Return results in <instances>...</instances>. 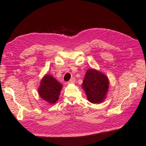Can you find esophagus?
I'll return each instance as SVG.
<instances>
[{
    "instance_id": "1",
    "label": "esophagus",
    "mask_w": 146,
    "mask_h": 146,
    "mask_svg": "<svg viewBox=\"0 0 146 146\" xmlns=\"http://www.w3.org/2000/svg\"><path fill=\"white\" fill-rule=\"evenodd\" d=\"M75 80H76V79L75 78H71V79H70V80L69 82H68V83H74V82H75Z\"/></svg>"
}]
</instances>
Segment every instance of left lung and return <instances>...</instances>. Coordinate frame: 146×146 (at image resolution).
I'll return each mask as SVG.
<instances>
[{
    "instance_id": "left-lung-1",
    "label": "left lung",
    "mask_w": 146,
    "mask_h": 146,
    "mask_svg": "<svg viewBox=\"0 0 146 146\" xmlns=\"http://www.w3.org/2000/svg\"><path fill=\"white\" fill-rule=\"evenodd\" d=\"M107 77L95 70H88L82 83L87 99L91 103L98 104L103 102L108 89Z\"/></svg>"
}]
</instances>
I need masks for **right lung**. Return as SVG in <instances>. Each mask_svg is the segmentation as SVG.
<instances>
[{
    "label": "right lung",
    "mask_w": 146,
    "mask_h": 146,
    "mask_svg": "<svg viewBox=\"0 0 146 146\" xmlns=\"http://www.w3.org/2000/svg\"><path fill=\"white\" fill-rule=\"evenodd\" d=\"M62 86L61 83H59L51 75H46L41 82L38 90L39 95L48 103L55 104L59 99Z\"/></svg>",
    "instance_id": "right-lung-1"
}]
</instances>
